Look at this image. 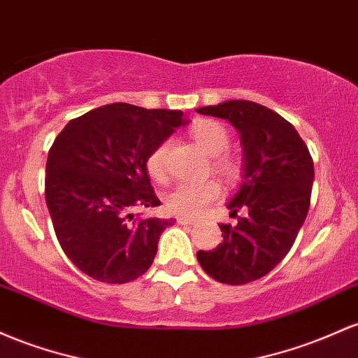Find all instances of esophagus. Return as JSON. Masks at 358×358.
Here are the masks:
<instances>
[{"instance_id":"esophagus-1","label":"esophagus","mask_w":358,"mask_h":358,"mask_svg":"<svg viewBox=\"0 0 358 358\" xmlns=\"http://www.w3.org/2000/svg\"><path fill=\"white\" fill-rule=\"evenodd\" d=\"M178 223L179 224H192V223H196V222L192 218H187V216H179Z\"/></svg>"}]
</instances>
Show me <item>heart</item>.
Wrapping results in <instances>:
<instances>
[{
	"label": "heart",
	"mask_w": 358,
	"mask_h": 358,
	"mask_svg": "<svg viewBox=\"0 0 358 358\" xmlns=\"http://www.w3.org/2000/svg\"><path fill=\"white\" fill-rule=\"evenodd\" d=\"M191 136L198 143L204 154L216 157L230 143V135L222 123L213 120H199L191 127ZM171 140H162L159 145L152 148L147 157V171L154 179L162 180L167 174L166 159ZM216 171L222 172L227 179H235L240 174V164L235 159L218 157L215 160ZM222 192L218 182L215 180H204V182H179L172 187L166 198V206L169 211L184 216H198L206 208L208 203L215 201Z\"/></svg>",
	"instance_id": "obj_1"
}]
</instances>
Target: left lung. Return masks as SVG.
<instances>
[{
  "label": "left lung",
  "mask_w": 358,
  "mask_h": 358,
  "mask_svg": "<svg viewBox=\"0 0 358 358\" xmlns=\"http://www.w3.org/2000/svg\"><path fill=\"white\" fill-rule=\"evenodd\" d=\"M196 111L227 120L240 134L242 182L227 208L247 211L235 227L220 224L223 242L199 250L198 262L218 282H252L287 255L306 220L313 159L296 128L262 104L230 99Z\"/></svg>",
  "instance_id": "left-lung-1"
}]
</instances>
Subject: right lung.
Listing matches in <instances>:
<instances>
[{"label":"right lung","instance_id":"1","mask_svg":"<svg viewBox=\"0 0 358 358\" xmlns=\"http://www.w3.org/2000/svg\"><path fill=\"white\" fill-rule=\"evenodd\" d=\"M179 110L113 103L71 120L47 157L45 201L64 254L79 271L106 284L145 274L162 231L174 218L135 220L155 208L147 157L186 125Z\"/></svg>","mask_w":358,"mask_h":358}]
</instances>
